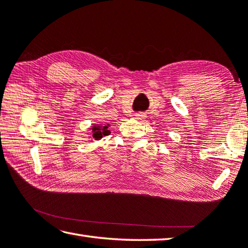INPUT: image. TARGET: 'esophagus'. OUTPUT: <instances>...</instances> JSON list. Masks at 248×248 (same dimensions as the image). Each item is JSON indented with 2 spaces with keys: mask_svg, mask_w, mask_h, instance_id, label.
I'll use <instances>...</instances> for the list:
<instances>
[{
  "mask_svg": "<svg viewBox=\"0 0 248 248\" xmlns=\"http://www.w3.org/2000/svg\"><path fill=\"white\" fill-rule=\"evenodd\" d=\"M134 117L137 118L138 120H144L145 118H146V115L143 114V113H137L134 115Z\"/></svg>",
  "mask_w": 248,
  "mask_h": 248,
  "instance_id": "1",
  "label": "esophagus"
}]
</instances>
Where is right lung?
I'll return each mask as SVG.
<instances>
[{
	"mask_svg": "<svg viewBox=\"0 0 248 248\" xmlns=\"http://www.w3.org/2000/svg\"><path fill=\"white\" fill-rule=\"evenodd\" d=\"M108 125L109 124H106V125L94 124L93 127L90 128L92 139L98 140H101L103 137H106V135H109L110 131L108 130Z\"/></svg>",
	"mask_w": 248,
	"mask_h": 248,
	"instance_id": "1",
	"label": "right lung"
}]
</instances>
